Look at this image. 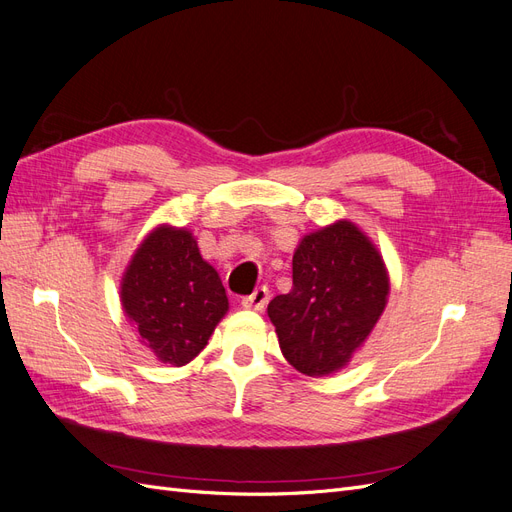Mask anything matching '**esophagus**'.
Listing matches in <instances>:
<instances>
[{
	"label": "esophagus",
	"instance_id": "34e87169",
	"mask_svg": "<svg viewBox=\"0 0 512 512\" xmlns=\"http://www.w3.org/2000/svg\"><path fill=\"white\" fill-rule=\"evenodd\" d=\"M269 303V288L267 286H260L256 288L252 294H247V297L241 299V305L245 309H265V305Z\"/></svg>",
	"mask_w": 512,
	"mask_h": 512
}]
</instances>
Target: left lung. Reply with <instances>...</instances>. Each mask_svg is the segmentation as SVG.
Segmentation results:
<instances>
[{
	"label": "left lung",
	"instance_id": "left-lung-1",
	"mask_svg": "<svg viewBox=\"0 0 512 512\" xmlns=\"http://www.w3.org/2000/svg\"><path fill=\"white\" fill-rule=\"evenodd\" d=\"M382 256L350 222L307 235L292 256V290L267 312L286 361L307 376L342 369L384 312Z\"/></svg>",
	"mask_w": 512,
	"mask_h": 512
}]
</instances>
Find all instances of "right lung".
I'll return each mask as SVG.
<instances>
[{
	"mask_svg": "<svg viewBox=\"0 0 512 512\" xmlns=\"http://www.w3.org/2000/svg\"><path fill=\"white\" fill-rule=\"evenodd\" d=\"M121 303L143 344L177 367L207 346L228 309L220 275L200 256L192 232L168 226L153 230L136 250Z\"/></svg>",
	"mask_w": 512,
	"mask_h": 512,
	"instance_id": "obj_1",
	"label": "right lung"
}]
</instances>
